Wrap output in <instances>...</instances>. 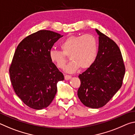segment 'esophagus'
Returning <instances> with one entry per match:
<instances>
[{
    "mask_svg": "<svg viewBox=\"0 0 135 135\" xmlns=\"http://www.w3.org/2000/svg\"><path fill=\"white\" fill-rule=\"evenodd\" d=\"M71 76H70V75H65V79L66 80H70V79H71Z\"/></svg>",
    "mask_w": 135,
    "mask_h": 135,
    "instance_id": "34e87169",
    "label": "esophagus"
}]
</instances>
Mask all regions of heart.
<instances>
[{"instance_id":"1","label":"heart","mask_w":135,"mask_h":135,"mask_svg":"<svg viewBox=\"0 0 135 135\" xmlns=\"http://www.w3.org/2000/svg\"><path fill=\"white\" fill-rule=\"evenodd\" d=\"M62 51L51 49L49 51L50 59L57 67L64 68L69 55L70 62L66 66L65 71L73 73L80 67L86 69L95 62L98 53L97 40L93 35L86 34L81 36H71L60 44Z\"/></svg>"}]
</instances>
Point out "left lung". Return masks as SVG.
<instances>
[{"mask_svg": "<svg viewBox=\"0 0 135 135\" xmlns=\"http://www.w3.org/2000/svg\"><path fill=\"white\" fill-rule=\"evenodd\" d=\"M99 48L93 64L79 76L77 95L84 105L99 108L109 102L122 86L125 67L117 45L96 29Z\"/></svg>", "mask_w": 135, "mask_h": 135, "instance_id": "1", "label": "left lung"}]
</instances>
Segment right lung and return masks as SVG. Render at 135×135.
I'll return each instance as SVG.
<instances>
[{"instance_id": "right-lung-1", "label": "right lung", "mask_w": 135, "mask_h": 135, "mask_svg": "<svg viewBox=\"0 0 135 135\" xmlns=\"http://www.w3.org/2000/svg\"><path fill=\"white\" fill-rule=\"evenodd\" d=\"M62 36L39 30L24 38L16 49L9 68L11 81L16 94L31 108L48 107L56 93L57 83L64 79L49 55L54 43Z\"/></svg>"}]
</instances>
